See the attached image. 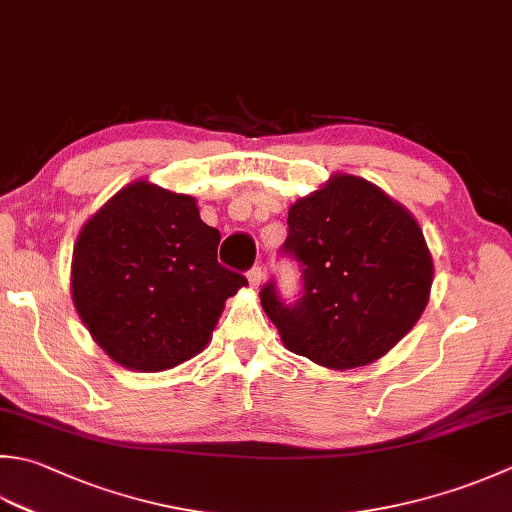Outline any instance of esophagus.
I'll list each match as a JSON object with an SVG mask.
<instances>
[{"label":"esophagus","instance_id":"1","mask_svg":"<svg viewBox=\"0 0 512 512\" xmlns=\"http://www.w3.org/2000/svg\"><path fill=\"white\" fill-rule=\"evenodd\" d=\"M262 277H264L262 266H253L248 270V284L253 288H259V284H262Z\"/></svg>","mask_w":512,"mask_h":512}]
</instances>
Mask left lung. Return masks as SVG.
I'll use <instances>...</instances> for the list:
<instances>
[{
	"instance_id": "1",
	"label": "left lung",
	"mask_w": 512,
	"mask_h": 512,
	"mask_svg": "<svg viewBox=\"0 0 512 512\" xmlns=\"http://www.w3.org/2000/svg\"><path fill=\"white\" fill-rule=\"evenodd\" d=\"M282 253L302 270L286 304L275 282L259 297L290 353L346 370L384 357L428 304L433 257L422 228L382 188L355 175L297 199Z\"/></svg>"
}]
</instances>
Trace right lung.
Here are the masks:
<instances>
[{"instance_id":"obj_1","label":"right lung","mask_w":512,"mask_h":512,"mask_svg":"<svg viewBox=\"0 0 512 512\" xmlns=\"http://www.w3.org/2000/svg\"><path fill=\"white\" fill-rule=\"evenodd\" d=\"M219 239L195 197L148 182L128 184L88 219L70 293L113 362L159 373L206 348L226 299L248 284L217 262Z\"/></svg>"}]
</instances>
